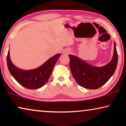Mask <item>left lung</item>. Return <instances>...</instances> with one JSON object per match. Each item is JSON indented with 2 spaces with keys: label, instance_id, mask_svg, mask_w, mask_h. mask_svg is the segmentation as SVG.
Wrapping results in <instances>:
<instances>
[{
  "label": "left lung",
  "instance_id": "obj_1",
  "mask_svg": "<svg viewBox=\"0 0 126 126\" xmlns=\"http://www.w3.org/2000/svg\"><path fill=\"white\" fill-rule=\"evenodd\" d=\"M70 69L74 79L81 87L87 89H96L106 84L116 70L118 64V53L116 44L112 59L103 67H96L87 63L76 56L69 55Z\"/></svg>",
  "mask_w": 126,
  "mask_h": 126
}]
</instances>
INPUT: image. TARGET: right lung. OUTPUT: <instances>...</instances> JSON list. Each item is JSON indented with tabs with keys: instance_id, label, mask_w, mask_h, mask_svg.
Returning <instances> with one entry per match:
<instances>
[{
	"instance_id": "1",
	"label": "right lung",
	"mask_w": 126,
	"mask_h": 126,
	"mask_svg": "<svg viewBox=\"0 0 126 126\" xmlns=\"http://www.w3.org/2000/svg\"><path fill=\"white\" fill-rule=\"evenodd\" d=\"M60 56V54L55 55L35 69L25 70L16 68L12 63L8 50L7 63L10 73L18 83L27 89H36L42 87L46 83L50 76L53 67Z\"/></svg>"
}]
</instances>
